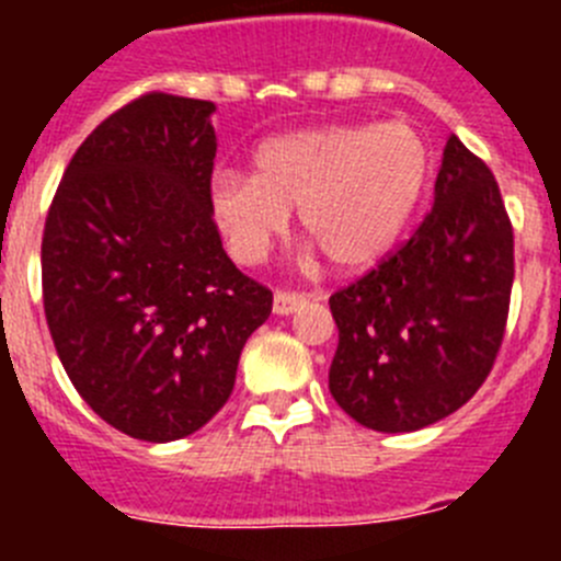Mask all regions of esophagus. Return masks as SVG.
<instances>
[{"mask_svg":"<svg viewBox=\"0 0 561 561\" xmlns=\"http://www.w3.org/2000/svg\"><path fill=\"white\" fill-rule=\"evenodd\" d=\"M304 304L306 295H297V291H275L272 309H275V314H291V311H297Z\"/></svg>","mask_w":561,"mask_h":561,"instance_id":"obj_1","label":"esophagus"}]
</instances>
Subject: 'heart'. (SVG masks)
I'll list each match as a JSON object with an SVG mask.
<instances>
[{"label":"heart","instance_id":"obj_1","mask_svg":"<svg viewBox=\"0 0 561 561\" xmlns=\"http://www.w3.org/2000/svg\"><path fill=\"white\" fill-rule=\"evenodd\" d=\"M427 180L430 148L408 123L317 126L261 142L252 176L216 173L210 207L244 264L266 255L297 210L336 270H362L399 241Z\"/></svg>","mask_w":561,"mask_h":561}]
</instances>
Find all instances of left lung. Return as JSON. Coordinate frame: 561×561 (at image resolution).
<instances>
[{
  "label": "left lung",
  "mask_w": 561,
  "mask_h": 561,
  "mask_svg": "<svg viewBox=\"0 0 561 561\" xmlns=\"http://www.w3.org/2000/svg\"><path fill=\"white\" fill-rule=\"evenodd\" d=\"M512 284L514 232L494 173L453 134L419 230L331 295L336 404L376 433H413L463 408L497 359Z\"/></svg>",
  "instance_id": "1"
}]
</instances>
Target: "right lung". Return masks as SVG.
I'll use <instances>...</instances> for the list:
<instances>
[{
    "mask_svg": "<svg viewBox=\"0 0 561 561\" xmlns=\"http://www.w3.org/2000/svg\"><path fill=\"white\" fill-rule=\"evenodd\" d=\"M210 101L148 92L69 160L42 238L44 314L81 399L165 444L227 404L272 291L238 272L213 221Z\"/></svg>",
    "mask_w": 561,
    "mask_h": 561,
    "instance_id": "right-lung-1",
    "label": "right lung"
}]
</instances>
